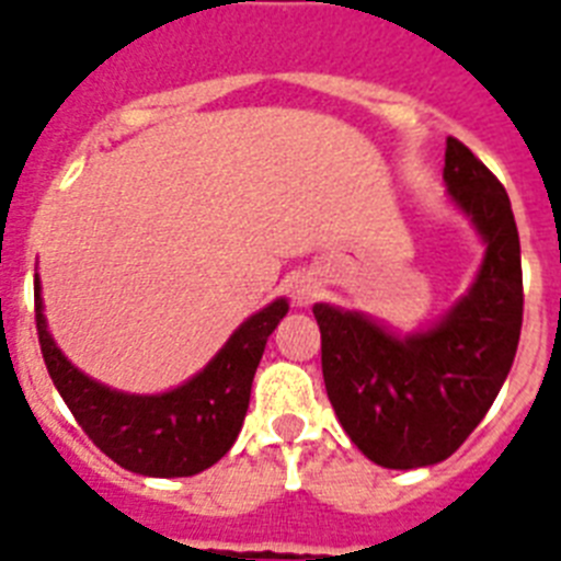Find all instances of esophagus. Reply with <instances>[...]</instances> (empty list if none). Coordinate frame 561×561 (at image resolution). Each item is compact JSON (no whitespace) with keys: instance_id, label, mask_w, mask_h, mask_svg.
I'll return each mask as SVG.
<instances>
[{"instance_id":"34e87169","label":"esophagus","mask_w":561,"mask_h":561,"mask_svg":"<svg viewBox=\"0 0 561 561\" xmlns=\"http://www.w3.org/2000/svg\"><path fill=\"white\" fill-rule=\"evenodd\" d=\"M318 291H321V284L309 275H298L289 280V295L295 307H309L318 298Z\"/></svg>"}]
</instances>
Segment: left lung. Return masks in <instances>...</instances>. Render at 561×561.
<instances>
[{
    "instance_id": "1",
    "label": "left lung",
    "mask_w": 561,
    "mask_h": 561,
    "mask_svg": "<svg viewBox=\"0 0 561 561\" xmlns=\"http://www.w3.org/2000/svg\"><path fill=\"white\" fill-rule=\"evenodd\" d=\"M444 183L484 257L436 323L401 335L355 309L312 307L332 410L355 447L390 470L450 458L488 415L519 346L525 295L511 197L456 137H447Z\"/></svg>"
}]
</instances>
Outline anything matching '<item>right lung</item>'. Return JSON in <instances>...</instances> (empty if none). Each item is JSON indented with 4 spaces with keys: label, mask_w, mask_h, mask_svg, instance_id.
<instances>
[{
    "label": "right lung",
    "mask_w": 561,
    "mask_h": 561,
    "mask_svg": "<svg viewBox=\"0 0 561 561\" xmlns=\"http://www.w3.org/2000/svg\"><path fill=\"white\" fill-rule=\"evenodd\" d=\"M36 332L50 381L88 438L119 467L154 479H180L217 465L238 438L252 396L254 369L289 304L272 300L240 323L224 350L174 390L157 396L111 390L65 358L45 321L34 275Z\"/></svg>",
    "instance_id": "add662e5"
}]
</instances>
